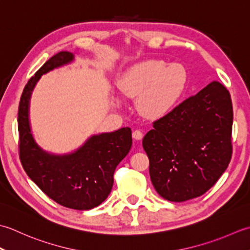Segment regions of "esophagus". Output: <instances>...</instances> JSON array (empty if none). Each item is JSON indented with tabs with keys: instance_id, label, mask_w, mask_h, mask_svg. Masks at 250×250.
I'll list each match as a JSON object with an SVG mask.
<instances>
[{
	"instance_id": "34e87169",
	"label": "esophagus",
	"mask_w": 250,
	"mask_h": 250,
	"mask_svg": "<svg viewBox=\"0 0 250 250\" xmlns=\"http://www.w3.org/2000/svg\"><path fill=\"white\" fill-rule=\"evenodd\" d=\"M142 137H144V132L139 129H136L132 131V138L136 139V140H141Z\"/></svg>"
}]
</instances>
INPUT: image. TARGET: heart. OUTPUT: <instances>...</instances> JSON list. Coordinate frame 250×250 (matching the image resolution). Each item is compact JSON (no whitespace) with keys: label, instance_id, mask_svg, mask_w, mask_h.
Here are the masks:
<instances>
[{"label":"heart","instance_id":"1","mask_svg":"<svg viewBox=\"0 0 250 250\" xmlns=\"http://www.w3.org/2000/svg\"><path fill=\"white\" fill-rule=\"evenodd\" d=\"M186 83L180 64L166 65L162 60H145L135 64L119 81L120 90L137 99V110L149 119L165 115L179 98Z\"/></svg>","mask_w":250,"mask_h":250}]
</instances>
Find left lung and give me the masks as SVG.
<instances>
[{
    "instance_id": "obj_1",
    "label": "left lung",
    "mask_w": 250,
    "mask_h": 250,
    "mask_svg": "<svg viewBox=\"0 0 250 250\" xmlns=\"http://www.w3.org/2000/svg\"><path fill=\"white\" fill-rule=\"evenodd\" d=\"M233 108L229 90L211 82L153 122L142 146L152 185L170 202L203 195L232 157Z\"/></svg>"
}]
</instances>
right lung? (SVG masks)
<instances>
[{"instance_id":"add662e5","label":"right lung","mask_w":250,"mask_h":250,"mask_svg":"<svg viewBox=\"0 0 250 250\" xmlns=\"http://www.w3.org/2000/svg\"><path fill=\"white\" fill-rule=\"evenodd\" d=\"M74 59L69 52L49 58L24 86L18 109L19 157L22 167L45 194L59 205L88 210L103 203L113 187V175L131 147V130L123 127L113 132L91 136L73 153L55 155L34 141L29 123V101L41 75Z\"/></svg>"}]
</instances>
